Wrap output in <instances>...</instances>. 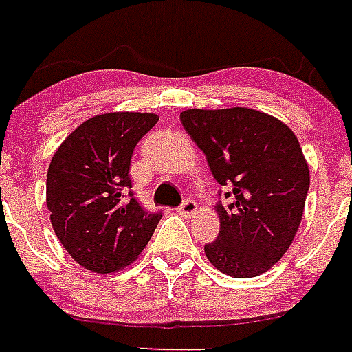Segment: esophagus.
<instances>
[{
    "instance_id": "esophagus-1",
    "label": "esophagus",
    "mask_w": 352,
    "mask_h": 352,
    "mask_svg": "<svg viewBox=\"0 0 352 352\" xmlns=\"http://www.w3.org/2000/svg\"><path fill=\"white\" fill-rule=\"evenodd\" d=\"M178 212L182 216H187V218H190V216H194V214H196V212H198V204H196L194 199L187 198L184 201V204L179 205Z\"/></svg>"
}]
</instances>
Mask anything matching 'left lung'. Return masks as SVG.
Wrapping results in <instances>:
<instances>
[{
    "label": "left lung",
    "instance_id": "8db88e82",
    "mask_svg": "<svg viewBox=\"0 0 352 352\" xmlns=\"http://www.w3.org/2000/svg\"><path fill=\"white\" fill-rule=\"evenodd\" d=\"M179 120L229 190L230 204L216 205L220 234L205 256L223 274L260 276L287 252L302 223L311 179L298 138L274 116L245 107L189 109Z\"/></svg>",
    "mask_w": 352,
    "mask_h": 352
}]
</instances>
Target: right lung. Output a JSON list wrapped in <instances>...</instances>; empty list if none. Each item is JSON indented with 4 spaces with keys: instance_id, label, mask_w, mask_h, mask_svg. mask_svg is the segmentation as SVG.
I'll list each match as a JSON object with an SVG mask.
<instances>
[{
    "instance_id": "add662e5",
    "label": "right lung",
    "mask_w": 352,
    "mask_h": 352,
    "mask_svg": "<svg viewBox=\"0 0 352 352\" xmlns=\"http://www.w3.org/2000/svg\"><path fill=\"white\" fill-rule=\"evenodd\" d=\"M147 112H107L67 136L47 173V209L58 240L81 267L109 274L142 254L162 220L131 187L138 142L156 125Z\"/></svg>"
}]
</instances>
